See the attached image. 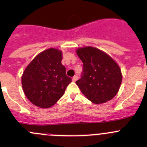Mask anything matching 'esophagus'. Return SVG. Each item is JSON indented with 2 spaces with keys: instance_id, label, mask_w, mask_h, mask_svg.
Returning a JSON list of instances; mask_svg holds the SVG:
<instances>
[{
  "instance_id": "34e87169",
  "label": "esophagus",
  "mask_w": 147,
  "mask_h": 147,
  "mask_svg": "<svg viewBox=\"0 0 147 147\" xmlns=\"http://www.w3.org/2000/svg\"><path fill=\"white\" fill-rule=\"evenodd\" d=\"M78 75H75V76L72 78V81H73V82H76V81L78 80Z\"/></svg>"
}]
</instances>
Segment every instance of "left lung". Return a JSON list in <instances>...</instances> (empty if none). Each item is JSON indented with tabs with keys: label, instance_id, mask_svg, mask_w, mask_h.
I'll use <instances>...</instances> for the list:
<instances>
[{
	"label": "left lung",
	"instance_id": "8db88e82",
	"mask_svg": "<svg viewBox=\"0 0 147 147\" xmlns=\"http://www.w3.org/2000/svg\"><path fill=\"white\" fill-rule=\"evenodd\" d=\"M76 53L83 63L81 78L76 81L82 94L94 104L112 100L117 94L122 80L117 63L96 47H81Z\"/></svg>",
	"mask_w": 147,
	"mask_h": 147
}]
</instances>
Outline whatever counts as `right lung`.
Masks as SVG:
<instances>
[{"label":"right lung","mask_w":147,"mask_h":147,"mask_svg":"<svg viewBox=\"0 0 147 147\" xmlns=\"http://www.w3.org/2000/svg\"><path fill=\"white\" fill-rule=\"evenodd\" d=\"M63 53L49 48L38 54L23 72L21 82L23 92L31 103L40 108L54 105L72 82L62 65Z\"/></svg>","instance_id":"obj_1"}]
</instances>
